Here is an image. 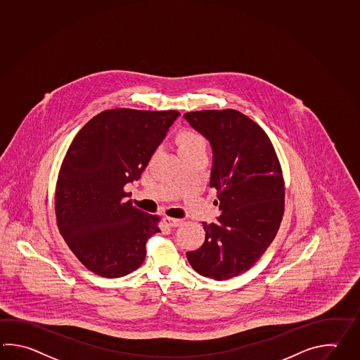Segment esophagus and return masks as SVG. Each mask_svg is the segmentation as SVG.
<instances>
[{"instance_id":"esophagus-1","label":"esophagus","mask_w":360,"mask_h":360,"mask_svg":"<svg viewBox=\"0 0 360 360\" xmlns=\"http://www.w3.org/2000/svg\"><path fill=\"white\" fill-rule=\"evenodd\" d=\"M162 221H164V224L168 226V227H179V226L184 223V220L172 218V217H164Z\"/></svg>"}]
</instances>
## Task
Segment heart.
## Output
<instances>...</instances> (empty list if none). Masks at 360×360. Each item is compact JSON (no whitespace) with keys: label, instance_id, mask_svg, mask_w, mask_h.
I'll return each instance as SVG.
<instances>
[{"label":"heart","instance_id":"heart-1","mask_svg":"<svg viewBox=\"0 0 360 360\" xmlns=\"http://www.w3.org/2000/svg\"><path fill=\"white\" fill-rule=\"evenodd\" d=\"M206 141L200 133L195 131H184L178 136V153L188 154L193 151H205Z\"/></svg>","mask_w":360,"mask_h":360}]
</instances>
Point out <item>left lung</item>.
<instances>
[{
	"label": "left lung",
	"mask_w": 360,
	"mask_h": 360,
	"mask_svg": "<svg viewBox=\"0 0 360 360\" xmlns=\"http://www.w3.org/2000/svg\"><path fill=\"white\" fill-rule=\"evenodd\" d=\"M184 119L213 151L210 187L220 215L202 221L205 243L186 255L198 274L223 281L249 271L278 232L285 184L269 137L240 111L186 112Z\"/></svg>",
	"instance_id": "obj_1"
}]
</instances>
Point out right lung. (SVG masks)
Returning a JSON list of instances; mask_svg holds the SVG:
<instances>
[{"label":"right lung","mask_w":360,"mask_h":360,"mask_svg":"<svg viewBox=\"0 0 360 360\" xmlns=\"http://www.w3.org/2000/svg\"><path fill=\"white\" fill-rule=\"evenodd\" d=\"M176 110L112 109L77 133L56 184L60 233L87 269L119 278L140 266L146 243L160 232L159 217L127 201L125 184L139 181L162 143Z\"/></svg>","instance_id":"1"}]
</instances>
